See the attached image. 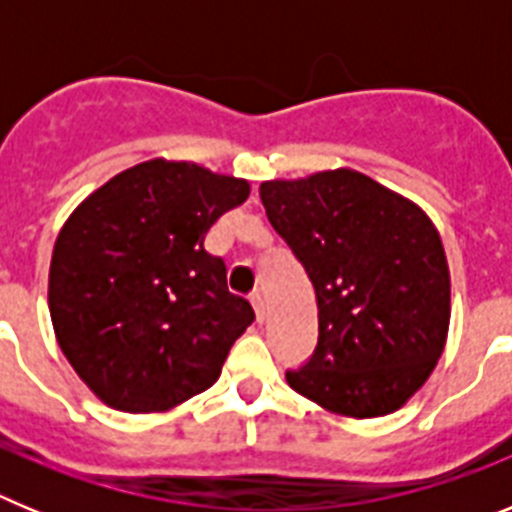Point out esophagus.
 Segmentation results:
<instances>
[{"label": "esophagus", "instance_id": "obj_1", "mask_svg": "<svg viewBox=\"0 0 512 512\" xmlns=\"http://www.w3.org/2000/svg\"><path fill=\"white\" fill-rule=\"evenodd\" d=\"M251 305H253V310H256V320H259V323H264L266 302H264V297L259 295V292H256V295H251Z\"/></svg>", "mask_w": 512, "mask_h": 512}]
</instances>
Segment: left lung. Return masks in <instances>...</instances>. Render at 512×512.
Segmentation results:
<instances>
[{"label": "left lung", "instance_id": "1", "mask_svg": "<svg viewBox=\"0 0 512 512\" xmlns=\"http://www.w3.org/2000/svg\"><path fill=\"white\" fill-rule=\"evenodd\" d=\"M259 194L318 300V346L287 384L346 418L400 410L449 338V261L433 220L354 169L271 179Z\"/></svg>", "mask_w": 512, "mask_h": 512}]
</instances>
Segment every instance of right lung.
<instances>
[{
	"mask_svg": "<svg viewBox=\"0 0 512 512\" xmlns=\"http://www.w3.org/2000/svg\"><path fill=\"white\" fill-rule=\"evenodd\" d=\"M251 184L192 161L151 158L81 202L53 246L48 307L79 379L122 413H164L217 382L253 323L205 251Z\"/></svg>",
	"mask_w": 512,
	"mask_h": 512,
	"instance_id": "obj_1",
	"label": "right lung"
}]
</instances>
